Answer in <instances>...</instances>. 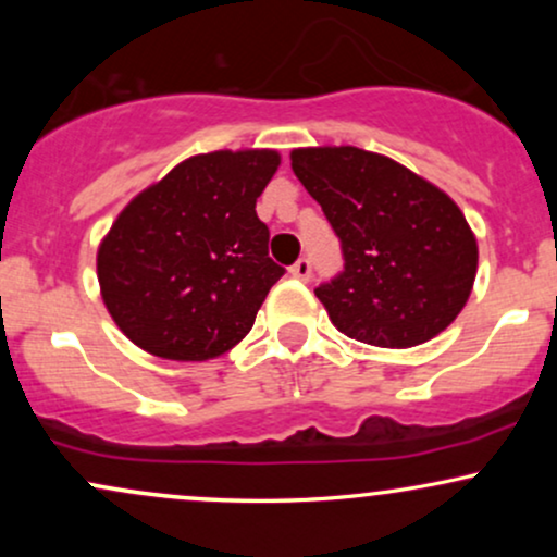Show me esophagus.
I'll use <instances>...</instances> for the list:
<instances>
[{
    "label": "esophagus",
    "mask_w": 557,
    "mask_h": 557,
    "mask_svg": "<svg viewBox=\"0 0 557 557\" xmlns=\"http://www.w3.org/2000/svg\"><path fill=\"white\" fill-rule=\"evenodd\" d=\"M290 274H293V277H296V280H300V283H306V280L311 277V261L306 259V257L298 259L296 264L290 267Z\"/></svg>",
    "instance_id": "obj_1"
}]
</instances>
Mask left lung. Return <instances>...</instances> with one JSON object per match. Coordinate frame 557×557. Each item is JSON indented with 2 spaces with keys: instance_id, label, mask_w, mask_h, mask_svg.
<instances>
[{
  "instance_id": "left-lung-1",
  "label": "left lung",
  "mask_w": 557,
  "mask_h": 557,
  "mask_svg": "<svg viewBox=\"0 0 557 557\" xmlns=\"http://www.w3.org/2000/svg\"><path fill=\"white\" fill-rule=\"evenodd\" d=\"M293 172L341 238L345 270L317 287L354 341L411 348L461 314L479 248L458 203L395 159L356 146L290 151Z\"/></svg>"
}]
</instances>
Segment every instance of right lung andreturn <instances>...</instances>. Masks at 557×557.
<instances>
[{
	"instance_id": "add662e5",
	"label": "right lung",
	"mask_w": 557,
	"mask_h": 557,
	"mask_svg": "<svg viewBox=\"0 0 557 557\" xmlns=\"http://www.w3.org/2000/svg\"><path fill=\"white\" fill-rule=\"evenodd\" d=\"M277 168L272 149L196 154L117 214L96 251V274L127 341L159 359L209 361L251 332L285 274L257 216Z\"/></svg>"
}]
</instances>
